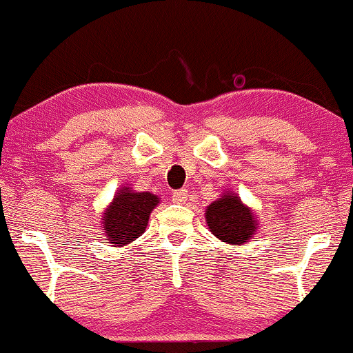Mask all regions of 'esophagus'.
Listing matches in <instances>:
<instances>
[{
	"label": "esophagus",
	"mask_w": 353,
	"mask_h": 353,
	"mask_svg": "<svg viewBox=\"0 0 353 353\" xmlns=\"http://www.w3.org/2000/svg\"><path fill=\"white\" fill-rule=\"evenodd\" d=\"M172 201L176 202V204H185V201H188V190H185V189L174 190Z\"/></svg>",
	"instance_id": "34e87169"
}]
</instances>
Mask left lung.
I'll return each instance as SVG.
<instances>
[{"instance_id":"8db88e82","label":"left lung","mask_w":353,"mask_h":353,"mask_svg":"<svg viewBox=\"0 0 353 353\" xmlns=\"http://www.w3.org/2000/svg\"><path fill=\"white\" fill-rule=\"evenodd\" d=\"M205 224L219 241L232 245L249 242L261 228L252 209L230 189L208 205Z\"/></svg>"}]
</instances>
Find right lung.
<instances>
[{"label":"right lung","mask_w":353,"mask_h":353,"mask_svg":"<svg viewBox=\"0 0 353 353\" xmlns=\"http://www.w3.org/2000/svg\"><path fill=\"white\" fill-rule=\"evenodd\" d=\"M159 202L156 194L137 192L129 185H121L101 216L106 241L112 247H124L143 236L149 216Z\"/></svg>","instance_id":"right-lung-1"}]
</instances>
